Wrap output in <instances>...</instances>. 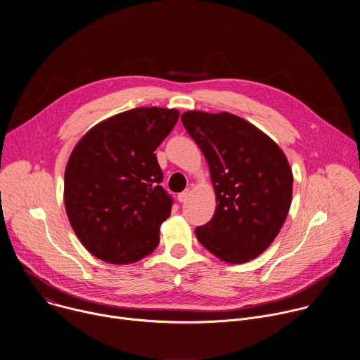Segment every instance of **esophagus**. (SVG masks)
Segmentation results:
<instances>
[{
	"label": "esophagus",
	"instance_id": "esophagus-1",
	"mask_svg": "<svg viewBox=\"0 0 360 360\" xmlns=\"http://www.w3.org/2000/svg\"><path fill=\"white\" fill-rule=\"evenodd\" d=\"M188 196H189V189L181 192V193L178 195V200H179V202H185V200L188 199Z\"/></svg>",
	"mask_w": 360,
	"mask_h": 360
}]
</instances>
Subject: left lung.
<instances>
[{
	"label": "left lung",
	"instance_id": "obj_1",
	"mask_svg": "<svg viewBox=\"0 0 360 360\" xmlns=\"http://www.w3.org/2000/svg\"><path fill=\"white\" fill-rule=\"evenodd\" d=\"M203 152L217 195L212 219L198 240L228 264H243L274 242L288 217L293 175L282 149L250 122L229 112L181 115Z\"/></svg>",
	"mask_w": 360,
	"mask_h": 360
}]
</instances>
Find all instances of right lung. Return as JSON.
I'll list each match as a JSON object with an SVG mask.
<instances>
[{
  "label": "right lung",
  "mask_w": 360,
  "mask_h": 360,
  "mask_svg": "<svg viewBox=\"0 0 360 360\" xmlns=\"http://www.w3.org/2000/svg\"><path fill=\"white\" fill-rule=\"evenodd\" d=\"M179 118L176 110L135 108L91 128L65 168L70 224L98 259L127 265L152 253L172 198L160 185L155 150Z\"/></svg>",
  "instance_id": "obj_1"
}]
</instances>
